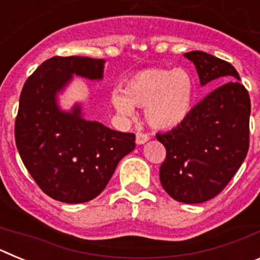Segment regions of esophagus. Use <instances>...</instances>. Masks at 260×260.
I'll list each match as a JSON object with an SVG mask.
<instances>
[{
  "label": "esophagus",
  "instance_id": "1",
  "mask_svg": "<svg viewBox=\"0 0 260 260\" xmlns=\"http://www.w3.org/2000/svg\"><path fill=\"white\" fill-rule=\"evenodd\" d=\"M148 141H150V135L146 134V133H143V132L137 133V139H135L137 144H144L146 142H148Z\"/></svg>",
  "mask_w": 260,
  "mask_h": 260
}]
</instances>
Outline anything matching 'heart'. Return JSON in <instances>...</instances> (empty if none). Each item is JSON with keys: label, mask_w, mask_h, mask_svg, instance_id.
<instances>
[{"label": "heart", "mask_w": 260, "mask_h": 260, "mask_svg": "<svg viewBox=\"0 0 260 260\" xmlns=\"http://www.w3.org/2000/svg\"><path fill=\"white\" fill-rule=\"evenodd\" d=\"M194 83L182 69H148L139 71L126 83L125 93L114 91L112 103L119 113L130 116L134 105L147 107L146 116L156 128H173L190 116Z\"/></svg>", "instance_id": "b5f03b06"}]
</instances>
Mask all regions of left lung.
<instances>
[{"instance_id": "8db88e82", "label": "left lung", "mask_w": 260, "mask_h": 260, "mask_svg": "<svg viewBox=\"0 0 260 260\" xmlns=\"http://www.w3.org/2000/svg\"><path fill=\"white\" fill-rule=\"evenodd\" d=\"M201 84L225 83L195 105L172 132L157 133L167 156L160 182L177 202L203 203L219 195L237 173L249 151L250 96L229 62L201 50L185 53Z\"/></svg>"}]
</instances>
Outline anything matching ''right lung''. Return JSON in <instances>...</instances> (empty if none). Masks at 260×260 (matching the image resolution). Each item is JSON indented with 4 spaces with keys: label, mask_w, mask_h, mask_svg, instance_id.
Wrapping results in <instances>:
<instances>
[{
    "label": "right lung",
    "mask_w": 260,
    "mask_h": 260,
    "mask_svg": "<svg viewBox=\"0 0 260 260\" xmlns=\"http://www.w3.org/2000/svg\"><path fill=\"white\" fill-rule=\"evenodd\" d=\"M104 59L52 57L26 80L15 118V143L23 164L48 197L63 203L96 198L119 160L135 148V135L86 121L80 108L63 113L56 93L73 74L102 79Z\"/></svg>",
    "instance_id": "obj_1"
}]
</instances>
